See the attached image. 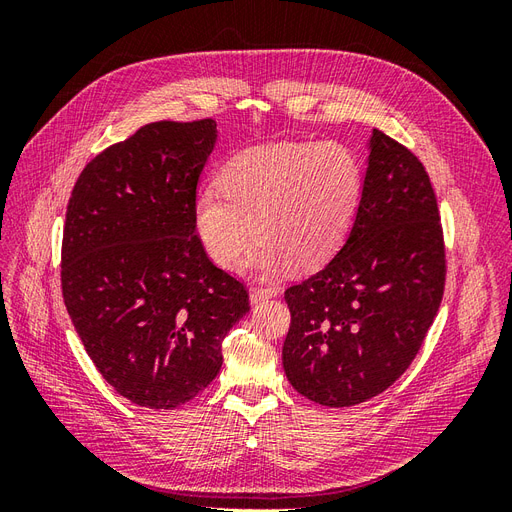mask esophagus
Returning <instances> with one entry per match:
<instances>
[{"mask_svg":"<svg viewBox=\"0 0 512 512\" xmlns=\"http://www.w3.org/2000/svg\"><path fill=\"white\" fill-rule=\"evenodd\" d=\"M277 294L275 288H262V286H252L250 288V301L252 303H260V301H267L273 299Z\"/></svg>","mask_w":512,"mask_h":512,"instance_id":"34e87169","label":"esophagus"}]
</instances>
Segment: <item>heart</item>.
Listing matches in <instances>:
<instances>
[{"mask_svg": "<svg viewBox=\"0 0 512 512\" xmlns=\"http://www.w3.org/2000/svg\"><path fill=\"white\" fill-rule=\"evenodd\" d=\"M365 194V170L342 143H277L226 162L218 185H203L192 207L205 254L235 269L252 237V265L314 269L348 239Z\"/></svg>", "mask_w": 512, "mask_h": 512, "instance_id": "b5f03b06", "label": "heart"}]
</instances>
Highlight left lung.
<instances>
[{
    "instance_id": "obj_1",
    "label": "left lung",
    "mask_w": 512,
    "mask_h": 512,
    "mask_svg": "<svg viewBox=\"0 0 512 512\" xmlns=\"http://www.w3.org/2000/svg\"><path fill=\"white\" fill-rule=\"evenodd\" d=\"M444 280V235L427 170L408 147L374 130L363 203L344 247L284 292L290 384L329 408L389 389L421 350Z\"/></svg>"
}]
</instances>
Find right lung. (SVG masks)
I'll list each match as a JSON object with an SVG mask.
<instances>
[{
    "instance_id": "add662e5",
    "label": "right lung",
    "mask_w": 512,
    "mask_h": 512,
    "mask_svg": "<svg viewBox=\"0 0 512 512\" xmlns=\"http://www.w3.org/2000/svg\"><path fill=\"white\" fill-rule=\"evenodd\" d=\"M215 121H156L91 160L74 183L61 292L104 380L151 410L188 404L220 374L222 342L250 312L213 265L192 207Z\"/></svg>"
}]
</instances>
